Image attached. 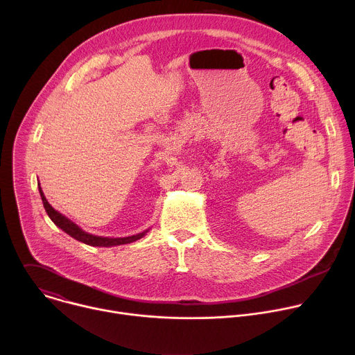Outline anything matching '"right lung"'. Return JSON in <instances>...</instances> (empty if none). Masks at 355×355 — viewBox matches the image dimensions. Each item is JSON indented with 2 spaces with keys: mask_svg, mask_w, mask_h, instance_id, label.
<instances>
[{
  "mask_svg": "<svg viewBox=\"0 0 355 355\" xmlns=\"http://www.w3.org/2000/svg\"><path fill=\"white\" fill-rule=\"evenodd\" d=\"M39 193H40V198H42V202H43V207H44V211L46 214L49 215V218L52 219V222L59 226L63 232H66L69 236H71L73 239L84 243V244H88V245H94V247H112V245H121V244H128V243H133L139 239H141L147 232H141V233H137V234H133V236H129V237H101V236H94V234H89L87 232H84L81 227H78L74 222H71L70 219H67L66 216H63L62 214H59L56 209H53V207L49 204L47 199L44 198V193L39 185Z\"/></svg>",
  "mask_w": 355,
  "mask_h": 355,
  "instance_id": "right-lung-1",
  "label": "right lung"
}]
</instances>
